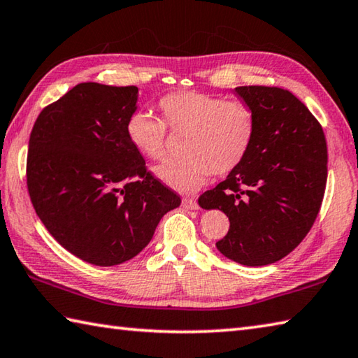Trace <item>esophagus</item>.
<instances>
[{"label":"esophagus","instance_id":"esophagus-1","mask_svg":"<svg viewBox=\"0 0 358 358\" xmlns=\"http://www.w3.org/2000/svg\"><path fill=\"white\" fill-rule=\"evenodd\" d=\"M181 206H183L185 210H197L199 203H197L196 199L186 197V199H183V201H181Z\"/></svg>","mask_w":358,"mask_h":358}]
</instances>
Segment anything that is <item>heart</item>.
Instances as JSON below:
<instances>
[{
	"label": "heart",
	"instance_id": "b5f03b06",
	"mask_svg": "<svg viewBox=\"0 0 358 358\" xmlns=\"http://www.w3.org/2000/svg\"><path fill=\"white\" fill-rule=\"evenodd\" d=\"M164 120L173 131H187L186 155L155 167V175L180 192H196L214 172H231L245 159L253 138L255 117L239 100L178 90L159 100ZM125 134L129 144L150 159L166 155V125L147 109H136L127 117Z\"/></svg>",
	"mask_w": 358,
	"mask_h": 358
}]
</instances>
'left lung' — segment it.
Masks as SVG:
<instances>
[{"label": "left lung", "instance_id": "1", "mask_svg": "<svg viewBox=\"0 0 358 358\" xmlns=\"http://www.w3.org/2000/svg\"><path fill=\"white\" fill-rule=\"evenodd\" d=\"M235 92L255 117V138L245 159L201 194L199 205L220 210L230 220L229 233L216 243L224 257L266 266L294 250L320 213L327 181L326 136L289 90L241 86Z\"/></svg>", "mask_w": 358, "mask_h": 358}]
</instances>
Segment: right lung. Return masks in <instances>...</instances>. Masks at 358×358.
<instances>
[{
    "instance_id": "add662e5",
    "label": "right lung",
    "mask_w": 358,
    "mask_h": 358,
    "mask_svg": "<svg viewBox=\"0 0 358 358\" xmlns=\"http://www.w3.org/2000/svg\"><path fill=\"white\" fill-rule=\"evenodd\" d=\"M138 99L136 86L81 83L31 131L26 180L37 216L64 249L95 266L138 255L181 203L127 139Z\"/></svg>"
}]
</instances>
